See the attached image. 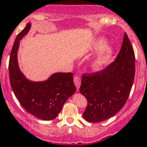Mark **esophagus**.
I'll use <instances>...</instances> for the list:
<instances>
[{"instance_id":"34e87169","label":"esophagus","mask_w":147,"mask_h":147,"mask_svg":"<svg viewBox=\"0 0 147 147\" xmlns=\"http://www.w3.org/2000/svg\"><path fill=\"white\" fill-rule=\"evenodd\" d=\"M74 82H75V86L77 87V90H79L80 87V84H81V79H80V77H79L78 75H76L75 76L74 78Z\"/></svg>"}]
</instances>
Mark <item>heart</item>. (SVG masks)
<instances>
[{"mask_svg": "<svg viewBox=\"0 0 147 147\" xmlns=\"http://www.w3.org/2000/svg\"><path fill=\"white\" fill-rule=\"evenodd\" d=\"M106 45L105 39H99L93 44L92 50L94 51L100 50V53L92 60L90 67L94 71H100L105 67L110 61L112 55V49L109 46Z\"/></svg>", "mask_w": 147, "mask_h": 147, "instance_id": "obj_1", "label": "heart"}]
</instances>
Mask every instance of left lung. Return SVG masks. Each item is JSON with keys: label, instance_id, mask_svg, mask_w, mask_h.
Here are the masks:
<instances>
[{"label": "left lung", "instance_id": "1", "mask_svg": "<svg viewBox=\"0 0 147 147\" xmlns=\"http://www.w3.org/2000/svg\"><path fill=\"white\" fill-rule=\"evenodd\" d=\"M135 75V55L127 33L116 60L100 72L83 75L80 92L87 100L83 117L100 122L119 112L127 102Z\"/></svg>", "mask_w": 147, "mask_h": 147}]
</instances>
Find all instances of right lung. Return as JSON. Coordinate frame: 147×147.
Segmentation results:
<instances>
[{
	"mask_svg": "<svg viewBox=\"0 0 147 147\" xmlns=\"http://www.w3.org/2000/svg\"><path fill=\"white\" fill-rule=\"evenodd\" d=\"M31 27L28 23L15 40L9 60L10 82L13 91L23 108L45 121L55 119L68 98L76 91L71 72H56L42 82H33L26 78L18 63L20 40Z\"/></svg>",
	"mask_w": 147,
	"mask_h": 147,
	"instance_id": "1",
	"label": "right lung"
}]
</instances>
